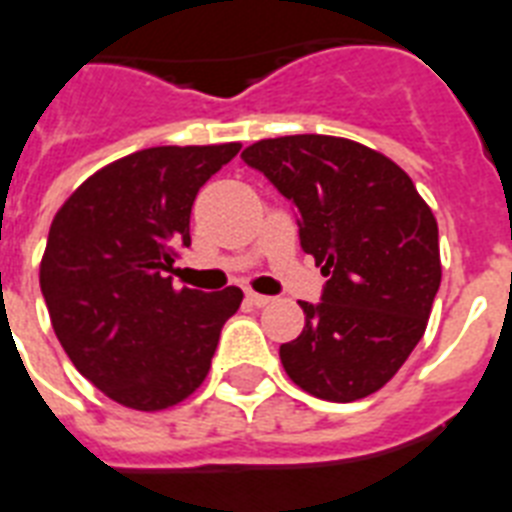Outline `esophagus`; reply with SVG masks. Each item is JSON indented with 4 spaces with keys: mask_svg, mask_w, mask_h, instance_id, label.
I'll use <instances>...</instances> for the list:
<instances>
[{
    "mask_svg": "<svg viewBox=\"0 0 512 512\" xmlns=\"http://www.w3.org/2000/svg\"><path fill=\"white\" fill-rule=\"evenodd\" d=\"M245 299H248V304H253V307H267L269 301V296H264V293H253V291H248L245 293Z\"/></svg>",
    "mask_w": 512,
    "mask_h": 512,
    "instance_id": "obj_1",
    "label": "esophagus"
}]
</instances>
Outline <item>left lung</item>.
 <instances>
[{
    "label": "left lung",
    "mask_w": 512,
    "mask_h": 512,
    "mask_svg": "<svg viewBox=\"0 0 512 512\" xmlns=\"http://www.w3.org/2000/svg\"><path fill=\"white\" fill-rule=\"evenodd\" d=\"M299 213L304 253L328 277L304 328L280 344L293 384L352 403L382 390L427 328L441 285L438 221L390 157L336 136H280L243 152Z\"/></svg>",
    "instance_id": "8db88e82"
}]
</instances>
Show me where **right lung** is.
<instances>
[{
    "instance_id": "right-lung-1",
    "label": "right lung",
    "mask_w": 512,
    "mask_h": 512,
    "mask_svg": "<svg viewBox=\"0 0 512 512\" xmlns=\"http://www.w3.org/2000/svg\"><path fill=\"white\" fill-rule=\"evenodd\" d=\"M240 144L152 146L106 165L55 213L39 285L58 342L106 398L162 411L211 371L243 291L173 288L194 197Z\"/></svg>"
}]
</instances>
